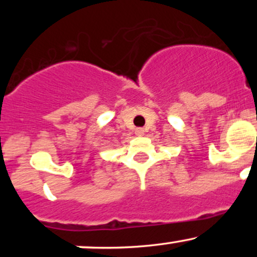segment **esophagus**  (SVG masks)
Segmentation results:
<instances>
[{"mask_svg": "<svg viewBox=\"0 0 257 257\" xmlns=\"http://www.w3.org/2000/svg\"><path fill=\"white\" fill-rule=\"evenodd\" d=\"M144 133H145V131H144L143 128H137V129H135V134H137L138 137H143Z\"/></svg>", "mask_w": 257, "mask_h": 257, "instance_id": "esophagus-1", "label": "esophagus"}]
</instances>
